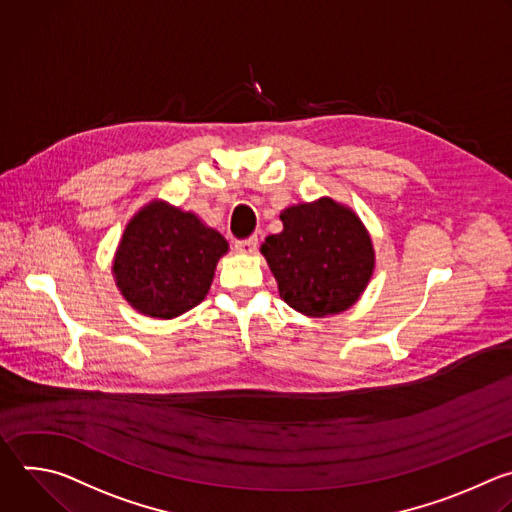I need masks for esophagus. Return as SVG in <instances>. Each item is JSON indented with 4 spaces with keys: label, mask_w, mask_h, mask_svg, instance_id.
<instances>
[{
    "label": "esophagus",
    "mask_w": 512,
    "mask_h": 512,
    "mask_svg": "<svg viewBox=\"0 0 512 512\" xmlns=\"http://www.w3.org/2000/svg\"><path fill=\"white\" fill-rule=\"evenodd\" d=\"M234 248L240 254H254L258 250V238L250 236V238H244V240H236Z\"/></svg>",
    "instance_id": "esophagus-1"
}]
</instances>
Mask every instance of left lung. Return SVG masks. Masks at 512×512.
<instances>
[{"mask_svg": "<svg viewBox=\"0 0 512 512\" xmlns=\"http://www.w3.org/2000/svg\"><path fill=\"white\" fill-rule=\"evenodd\" d=\"M284 230L262 244L280 298L309 317L337 315L361 296L373 272V246L361 220L323 197L280 214Z\"/></svg>", "mask_w": 512, "mask_h": 512, "instance_id": "8db88e82", "label": "left lung"}]
</instances>
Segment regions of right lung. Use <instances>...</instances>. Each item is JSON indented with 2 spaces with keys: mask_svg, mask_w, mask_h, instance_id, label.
<instances>
[{
  "mask_svg": "<svg viewBox=\"0 0 512 512\" xmlns=\"http://www.w3.org/2000/svg\"><path fill=\"white\" fill-rule=\"evenodd\" d=\"M226 252L220 232L189 212L153 201L129 222L113 272L139 313L173 319L206 298Z\"/></svg>",
  "mask_w": 512,
  "mask_h": 512,
  "instance_id": "obj_1",
  "label": "right lung"
}]
</instances>
